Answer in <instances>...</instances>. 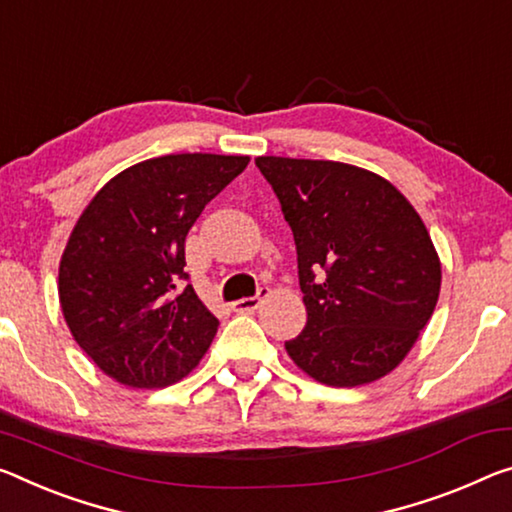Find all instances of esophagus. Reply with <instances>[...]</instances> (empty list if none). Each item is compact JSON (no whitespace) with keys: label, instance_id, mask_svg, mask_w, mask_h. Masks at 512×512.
I'll return each instance as SVG.
<instances>
[{"label":"esophagus","instance_id":"obj_1","mask_svg":"<svg viewBox=\"0 0 512 512\" xmlns=\"http://www.w3.org/2000/svg\"><path fill=\"white\" fill-rule=\"evenodd\" d=\"M271 291H269V287H262L257 291V296H248V298H241V300H234L232 303V310L234 312H241V314H248V312H255L257 307H259V303H262V300L269 296Z\"/></svg>","mask_w":512,"mask_h":512}]
</instances>
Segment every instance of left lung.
I'll return each instance as SVG.
<instances>
[{
  "mask_svg": "<svg viewBox=\"0 0 512 512\" xmlns=\"http://www.w3.org/2000/svg\"><path fill=\"white\" fill-rule=\"evenodd\" d=\"M294 232L307 326L285 344L300 371L330 387L392 373L440 298L442 264L410 200L367 168L257 157Z\"/></svg>",
  "mask_w": 512,
  "mask_h": 512,
  "instance_id": "8db88e82",
  "label": "left lung"
}]
</instances>
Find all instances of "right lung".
Listing matches in <instances>:
<instances>
[{"instance_id":"add662e5","label":"right lung","mask_w":512,"mask_h":512,"mask_svg":"<svg viewBox=\"0 0 512 512\" xmlns=\"http://www.w3.org/2000/svg\"><path fill=\"white\" fill-rule=\"evenodd\" d=\"M250 157L184 152L145 159L102 186L59 264L63 319L111 380L168 387L198 367L218 319L191 285L184 241L202 209Z\"/></svg>"}]
</instances>
